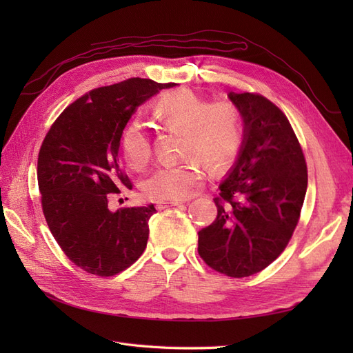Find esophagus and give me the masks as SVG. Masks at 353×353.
<instances>
[{
  "label": "esophagus",
  "instance_id": "34e87169",
  "mask_svg": "<svg viewBox=\"0 0 353 353\" xmlns=\"http://www.w3.org/2000/svg\"><path fill=\"white\" fill-rule=\"evenodd\" d=\"M184 201L181 200H170V201H159L157 203V209H165V208H170V206H179L183 205Z\"/></svg>",
  "mask_w": 353,
  "mask_h": 353
}]
</instances>
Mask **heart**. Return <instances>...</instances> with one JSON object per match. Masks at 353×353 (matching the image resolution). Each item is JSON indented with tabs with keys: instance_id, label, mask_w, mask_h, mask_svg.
Masks as SVG:
<instances>
[{
	"instance_id": "b5f03b06",
	"label": "heart",
	"mask_w": 353,
	"mask_h": 353,
	"mask_svg": "<svg viewBox=\"0 0 353 353\" xmlns=\"http://www.w3.org/2000/svg\"><path fill=\"white\" fill-rule=\"evenodd\" d=\"M156 113L166 130L183 132L179 153L190 159L176 166H160L143 181V193L150 200L193 197L205 183L199 159L213 172H219L237 157L243 144V119L232 103H208L191 92L178 91L160 97ZM122 150L128 166L134 170L144 169L152 160L150 137L140 122L126 126Z\"/></svg>"
}]
</instances>
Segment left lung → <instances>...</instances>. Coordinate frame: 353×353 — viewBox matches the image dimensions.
<instances>
[{
    "mask_svg": "<svg viewBox=\"0 0 353 353\" xmlns=\"http://www.w3.org/2000/svg\"><path fill=\"white\" fill-rule=\"evenodd\" d=\"M243 123L236 165L219 184L216 219L199 231V254L232 279L261 272L287 248L301 218L307 168L287 116L254 92H230Z\"/></svg>",
    "mask_w": 353,
    "mask_h": 353,
    "instance_id": "left-lung-1",
    "label": "left lung"
}]
</instances>
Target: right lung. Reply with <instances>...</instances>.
<instances>
[{
    "label": "right lung",
    "mask_w": 353,
    "mask_h": 353,
    "mask_svg": "<svg viewBox=\"0 0 353 353\" xmlns=\"http://www.w3.org/2000/svg\"><path fill=\"white\" fill-rule=\"evenodd\" d=\"M169 83L131 78L90 91L63 110L38 154V187L47 225L85 272L113 276L140 258L153 205L109 209L112 194L132 188L117 152L137 108Z\"/></svg>",
    "instance_id": "obj_1"
}]
</instances>
